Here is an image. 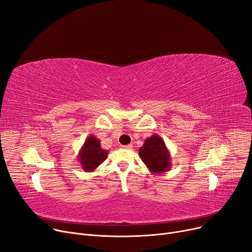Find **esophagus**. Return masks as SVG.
Instances as JSON below:
<instances>
[{
	"label": "esophagus",
	"mask_w": 252,
	"mask_h": 252,
	"mask_svg": "<svg viewBox=\"0 0 252 252\" xmlns=\"http://www.w3.org/2000/svg\"><path fill=\"white\" fill-rule=\"evenodd\" d=\"M122 148H124V149H131V148H133V145H123Z\"/></svg>",
	"instance_id": "esophagus-1"
}]
</instances>
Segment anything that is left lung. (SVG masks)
<instances>
[{"label": "left lung", "instance_id": "obj_1", "mask_svg": "<svg viewBox=\"0 0 252 252\" xmlns=\"http://www.w3.org/2000/svg\"><path fill=\"white\" fill-rule=\"evenodd\" d=\"M139 154L142 161L152 174L166 173L171 166L170 153L159 135L155 134L145 140L143 146L139 149Z\"/></svg>", "mask_w": 252, "mask_h": 252}]
</instances>
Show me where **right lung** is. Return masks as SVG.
<instances>
[{"label": "right lung", "instance_id": "add662e5", "mask_svg": "<svg viewBox=\"0 0 252 252\" xmlns=\"http://www.w3.org/2000/svg\"><path fill=\"white\" fill-rule=\"evenodd\" d=\"M108 151L101 148L99 139L94 135L89 136L77 155V160L86 173L94 171L107 158Z\"/></svg>", "mask_w": 252, "mask_h": 252}]
</instances>
